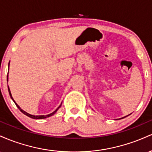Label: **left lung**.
<instances>
[{"mask_svg":"<svg viewBox=\"0 0 152 152\" xmlns=\"http://www.w3.org/2000/svg\"><path fill=\"white\" fill-rule=\"evenodd\" d=\"M125 117H126V116H124V117H123V118H125Z\"/></svg>","mask_w":152,"mask_h":152,"instance_id":"8db88e82","label":"left lung"}]
</instances>
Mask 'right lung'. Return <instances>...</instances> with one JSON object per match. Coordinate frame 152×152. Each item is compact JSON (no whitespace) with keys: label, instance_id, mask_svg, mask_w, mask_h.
<instances>
[{"label":"right lung","instance_id":"add662e5","mask_svg":"<svg viewBox=\"0 0 152 152\" xmlns=\"http://www.w3.org/2000/svg\"><path fill=\"white\" fill-rule=\"evenodd\" d=\"M9 64H10V62H9ZM9 64H8V69H9ZM8 76H7V81H8ZM8 92H9V94H10V98H11V99L13 101V102H14V103L15 104V105H16V106L18 108V109L20 110V111H21V112L23 113V114H25V115H26V116H28V117H30V118H34V119H42V118H48V117H49V116H53V115L55 114L56 112L57 111H58V109H59V108L61 107V104L60 106H58V108H57L55 110V111H53V112H52L51 114H48V115H39V116H35V115H31V114H28V113H27V112H26L25 111H23V109H20V106H19L18 104H16V103H15V102L14 101V99H13V97H12V95H11V93H10V88H9V87H8Z\"/></svg>","mask_w":152,"mask_h":152}]
</instances>
